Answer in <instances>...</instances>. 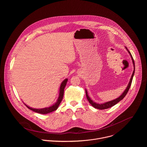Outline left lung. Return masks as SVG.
<instances>
[{"mask_svg":"<svg viewBox=\"0 0 147 147\" xmlns=\"http://www.w3.org/2000/svg\"><path fill=\"white\" fill-rule=\"evenodd\" d=\"M126 49L127 50H128V49H127V47H126ZM128 53H129V54H130V55H131V58H132V62H133V64H134V65H135V63H134V59H133V58H132V55H131V53H130L128 50ZM134 73H135V66H134V72H133V73H132V76H131V78L130 81H129V84L128 85V86H127V87L126 90H125V92L122 93V94L120 97H118V98H117V99H115V100H113V101H109V102H105L104 104H97V103H96V102H93V101L90 99V97L88 96V93H87L86 90H85V93H86V98H87V100H88L89 102L91 105H92L94 108H96V109H100V110L106 109L110 108V107H111L113 106L114 105L117 104V103H118L120 101H121V100H122V99H123V98L126 96V95L127 94V92H128L129 89V88H130V86H131V83H132V79H133V77H134Z\"/></svg>","mask_w":147,"mask_h":147,"instance_id":"obj_1","label":"left lung"}]
</instances>
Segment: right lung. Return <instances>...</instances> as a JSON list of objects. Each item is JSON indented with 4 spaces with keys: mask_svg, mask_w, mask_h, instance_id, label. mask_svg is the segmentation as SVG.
Instances as JSON below:
<instances>
[{
    "mask_svg": "<svg viewBox=\"0 0 147 147\" xmlns=\"http://www.w3.org/2000/svg\"><path fill=\"white\" fill-rule=\"evenodd\" d=\"M68 80L66 79H65L62 83L61 85V86H60V90H59V97L58 98V101H57V102L49 107H46V108H43V109H33V108H31L30 107H29L28 106H27L26 105H25V106L28 108L30 110L34 111V112H36V113H40V114H47V113H51L52 111H54L55 110H56L59 105H60L61 102H62V99H63V94H64V89L65 88V86L67 84V82Z\"/></svg>",
    "mask_w": 147,
    "mask_h": 147,
    "instance_id": "right-lung-1",
    "label": "right lung"
}]
</instances>
